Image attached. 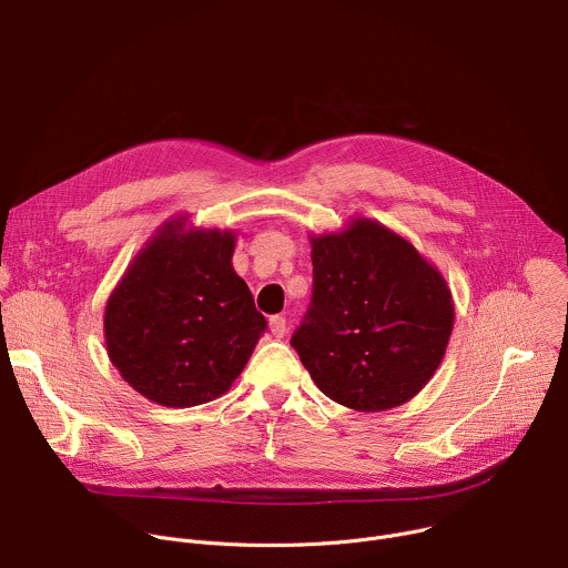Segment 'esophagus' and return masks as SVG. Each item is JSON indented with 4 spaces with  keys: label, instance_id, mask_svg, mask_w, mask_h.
Segmentation results:
<instances>
[{
    "label": "esophagus",
    "instance_id": "34e87169",
    "mask_svg": "<svg viewBox=\"0 0 568 568\" xmlns=\"http://www.w3.org/2000/svg\"><path fill=\"white\" fill-rule=\"evenodd\" d=\"M268 327H271V334H273L275 338H284V334H286V321H284L282 316H273V318L268 321Z\"/></svg>",
    "mask_w": 568,
    "mask_h": 568
}]
</instances>
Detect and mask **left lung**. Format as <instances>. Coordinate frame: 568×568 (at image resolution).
Returning a JSON list of instances; mask_svg holds the SVG:
<instances>
[{"label":"left lung","mask_w":568,"mask_h":568,"mask_svg":"<svg viewBox=\"0 0 568 568\" xmlns=\"http://www.w3.org/2000/svg\"><path fill=\"white\" fill-rule=\"evenodd\" d=\"M308 241L313 295L291 345L313 384L361 413L410 402L452 338L454 297L443 273L374 219Z\"/></svg>","instance_id":"left-lung-1"}]
</instances>
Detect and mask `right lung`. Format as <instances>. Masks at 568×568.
Here are the masks:
<instances>
[{"label": "right lung", "mask_w": 568, "mask_h": 568, "mask_svg": "<svg viewBox=\"0 0 568 568\" xmlns=\"http://www.w3.org/2000/svg\"><path fill=\"white\" fill-rule=\"evenodd\" d=\"M234 230L160 225L108 297L105 349L142 397L189 408L230 390L266 332L234 273Z\"/></svg>", "instance_id": "add662e5"}]
</instances>
